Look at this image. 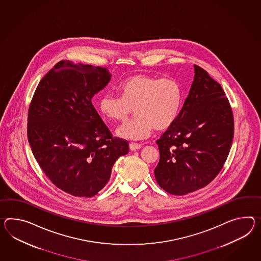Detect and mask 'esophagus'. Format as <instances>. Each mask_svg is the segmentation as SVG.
I'll return each instance as SVG.
<instances>
[{
  "label": "esophagus",
  "instance_id": "obj_1",
  "mask_svg": "<svg viewBox=\"0 0 261 261\" xmlns=\"http://www.w3.org/2000/svg\"><path fill=\"white\" fill-rule=\"evenodd\" d=\"M130 150L131 151H136V150H139L141 148V145L140 144H138V143H130Z\"/></svg>",
  "mask_w": 261,
  "mask_h": 261
}]
</instances>
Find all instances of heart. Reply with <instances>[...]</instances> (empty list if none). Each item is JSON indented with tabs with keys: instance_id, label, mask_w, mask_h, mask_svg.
Masks as SVG:
<instances>
[{
	"instance_id": "obj_1",
	"label": "heart",
	"mask_w": 261,
	"mask_h": 261,
	"mask_svg": "<svg viewBox=\"0 0 261 261\" xmlns=\"http://www.w3.org/2000/svg\"><path fill=\"white\" fill-rule=\"evenodd\" d=\"M117 89L121 97L103 94L99 109L109 121H123L134 108L137 116L116 131L121 139L144 140L153 128L164 131L176 121L183 102L182 87L176 79L136 74L123 79Z\"/></svg>"
}]
</instances>
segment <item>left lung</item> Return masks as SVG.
<instances>
[{
  "label": "left lung",
  "mask_w": 261,
  "mask_h": 261,
  "mask_svg": "<svg viewBox=\"0 0 261 261\" xmlns=\"http://www.w3.org/2000/svg\"><path fill=\"white\" fill-rule=\"evenodd\" d=\"M194 80L176 121L159 140L158 184L185 195L210 184L223 169L234 137V118L221 85L194 65Z\"/></svg>",
  "instance_id": "1"
}]
</instances>
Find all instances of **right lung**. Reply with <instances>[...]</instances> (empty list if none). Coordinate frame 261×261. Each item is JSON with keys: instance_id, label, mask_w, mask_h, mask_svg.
Listing matches in <instances>:
<instances>
[{"instance_id": "1", "label": "right lung", "mask_w": 261, "mask_h": 261, "mask_svg": "<svg viewBox=\"0 0 261 261\" xmlns=\"http://www.w3.org/2000/svg\"><path fill=\"white\" fill-rule=\"evenodd\" d=\"M108 68L62 60L36 89L28 110L27 137L51 183L76 197L103 189L116 160L129 151L113 137L91 99L110 81Z\"/></svg>"}]
</instances>
